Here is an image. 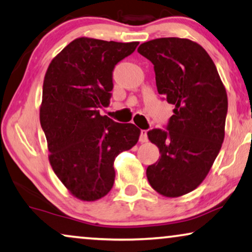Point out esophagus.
Instances as JSON below:
<instances>
[{
  "mask_svg": "<svg viewBox=\"0 0 252 252\" xmlns=\"http://www.w3.org/2000/svg\"><path fill=\"white\" fill-rule=\"evenodd\" d=\"M147 140H148V137H147V131H146V130H140L139 141H141V143H146Z\"/></svg>",
  "mask_w": 252,
  "mask_h": 252,
  "instance_id": "obj_1",
  "label": "esophagus"
}]
</instances>
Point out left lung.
I'll return each mask as SVG.
<instances>
[{
  "label": "left lung",
  "instance_id": "obj_1",
  "mask_svg": "<svg viewBox=\"0 0 252 252\" xmlns=\"http://www.w3.org/2000/svg\"><path fill=\"white\" fill-rule=\"evenodd\" d=\"M138 52L154 65L158 94L175 106L165 129L147 132L161 155L148 165L147 179L162 195L182 196L203 182L220 151L227 94L210 56L195 42L155 38Z\"/></svg>",
  "mask_w": 252,
  "mask_h": 252
}]
</instances>
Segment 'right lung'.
<instances>
[{
  "instance_id": "add662e5",
  "label": "right lung",
  "mask_w": 252,
  "mask_h": 252,
  "mask_svg": "<svg viewBox=\"0 0 252 252\" xmlns=\"http://www.w3.org/2000/svg\"><path fill=\"white\" fill-rule=\"evenodd\" d=\"M138 44L76 38L45 73L40 122L49 161L60 182L80 200L95 201L112 189L115 158L139 139L140 130L132 123L99 114L111 100L115 65Z\"/></svg>"
}]
</instances>
